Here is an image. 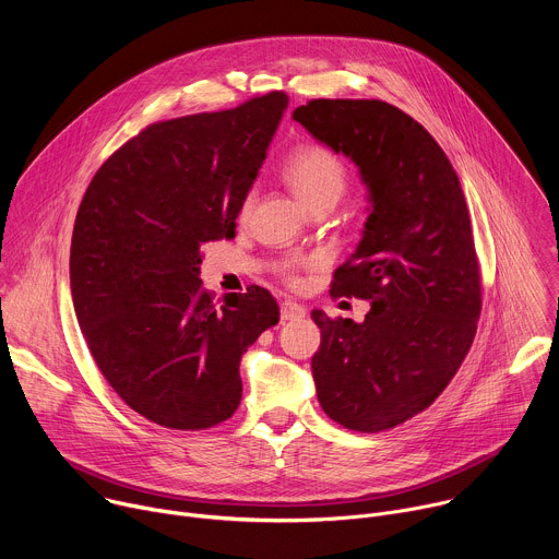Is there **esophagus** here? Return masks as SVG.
<instances>
[{
  "label": "esophagus",
  "mask_w": 559,
  "mask_h": 559,
  "mask_svg": "<svg viewBox=\"0 0 559 559\" xmlns=\"http://www.w3.org/2000/svg\"><path fill=\"white\" fill-rule=\"evenodd\" d=\"M307 313V309L294 300H283L281 302V321H298Z\"/></svg>",
  "instance_id": "obj_1"
}]
</instances>
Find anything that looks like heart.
Wrapping results in <instances>:
<instances>
[{"label":"heart","mask_w":559,"mask_h":559,"mask_svg":"<svg viewBox=\"0 0 559 559\" xmlns=\"http://www.w3.org/2000/svg\"><path fill=\"white\" fill-rule=\"evenodd\" d=\"M283 177L302 199L309 210L332 207L347 190L349 173L343 158L328 145L307 143L296 147L283 164ZM254 192L250 190L243 199V212L250 210ZM302 265L300 259H287L278 265L283 278L296 283V270Z\"/></svg>","instance_id":"obj_1"}]
</instances>
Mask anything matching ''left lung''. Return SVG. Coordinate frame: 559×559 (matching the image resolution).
<instances>
[{
    "label": "left lung",
    "mask_w": 559,
    "mask_h": 559,
    "mask_svg": "<svg viewBox=\"0 0 559 559\" xmlns=\"http://www.w3.org/2000/svg\"><path fill=\"white\" fill-rule=\"evenodd\" d=\"M347 154L371 210L334 298L371 300L362 323L313 309L316 395L338 425L376 433L433 405L475 338L483 278L457 175L436 139L380 99H311L292 115Z\"/></svg>",
    "instance_id": "1"
}]
</instances>
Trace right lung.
<instances>
[{"mask_svg":"<svg viewBox=\"0 0 559 559\" xmlns=\"http://www.w3.org/2000/svg\"><path fill=\"white\" fill-rule=\"evenodd\" d=\"M289 97L156 121L93 177L70 246V289L88 349L121 401L199 431L241 403V356L278 323L263 287L214 300L201 246L231 238Z\"/></svg>","mask_w":559,"mask_h":559,"instance_id":"right-lung-1","label":"right lung"}]
</instances>
